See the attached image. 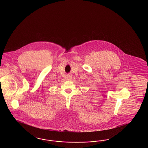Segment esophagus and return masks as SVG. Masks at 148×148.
Masks as SVG:
<instances>
[{
  "instance_id": "obj_1",
  "label": "esophagus",
  "mask_w": 148,
  "mask_h": 148,
  "mask_svg": "<svg viewBox=\"0 0 148 148\" xmlns=\"http://www.w3.org/2000/svg\"><path fill=\"white\" fill-rule=\"evenodd\" d=\"M67 77L68 80H70L72 79V75L71 74H67Z\"/></svg>"
}]
</instances>
